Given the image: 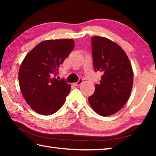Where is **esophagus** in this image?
Listing matches in <instances>:
<instances>
[{
    "label": "esophagus",
    "mask_w": 156,
    "mask_h": 156,
    "mask_svg": "<svg viewBox=\"0 0 156 156\" xmlns=\"http://www.w3.org/2000/svg\"><path fill=\"white\" fill-rule=\"evenodd\" d=\"M83 79H80V80H79L78 82H76V83H73V84L74 86H79L80 85V84H81L82 83H83Z\"/></svg>",
    "instance_id": "1"
}]
</instances>
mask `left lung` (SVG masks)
Segmentation results:
<instances>
[{
  "mask_svg": "<svg viewBox=\"0 0 156 156\" xmlns=\"http://www.w3.org/2000/svg\"><path fill=\"white\" fill-rule=\"evenodd\" d=\"M91 52L94 69L102 75L89 102L100 115L114 114L130 96L133 77L130 61L118 44L104 37H92Z\"/></svg>",
  "mask_w": 156,
  "mask_h": 156,
  "instance_id": "obj_1",
  "label": "left lung"
}]
</instances>
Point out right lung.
<instances>
[{
    "label": "right lung",
    "mask_w": 156,
    "mask_h": 156,
    "mask_svg": "<svg viewBox=\"0 0 156 156\" xmlns=\"http://www.w3.org/2000/svg\"><path fill=\"white\" fill-rule=\"evenodd\" d=\"M72 39L44 41L25 57L18 72L21 92L36 112L49 115L62 106L71 85L54 76L74 48Z\"/></svg>",
    "instance_id": "right-lung-1"
}]
</instances>
